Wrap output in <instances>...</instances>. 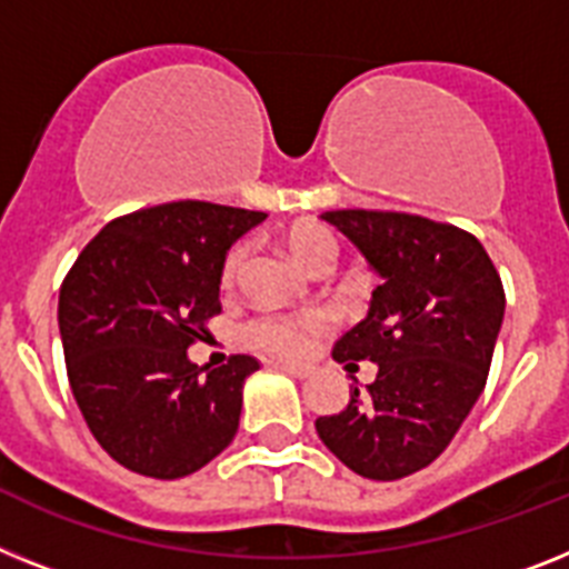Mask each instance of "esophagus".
Wrapping results in <instances>:
<instances>
[{"instance_id": "esophagus-1", "label": "esophagus", "mask_w": 569, "mask_h": 569, "mask_svg": "<svg viewBox=\"0 0 569 569\" xmlns=\"http://www.w3.org/2000/svg\"><path fill=\"white\" fill-rule=\"evenodd\" d=\"M274 370H280V373H289L295 376V379H307L309 376V367H298V365H286V361H274Z\"/></svg>"}]
</instances>
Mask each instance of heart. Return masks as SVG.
<instances>
[{"mask_svg": "<svg viewBox=\"0 0 569 569\" xmlns=\"http://www.w3.org/2000/svg\"><path fill=\"white\" fill-rule=\"evenodd\" d=\"M286 246L298 257L303 266H318L323 260H332L338 251V242L332 237V231L318 222H300L292 226L283 233ZM242 266H246V246L242 242H233L226 251L222 262H219V283L222 289H231L240 277ZM329 327L327 315L323 312H269L257 315L242 327V338H246L251 347L269 352L277 358H300L307 356L309 347L323 329Z\"/></svg>", "mask_w": 569, "mask_h": 569, "instance_id": "heart-1", "label": "heart"}]
</instances>
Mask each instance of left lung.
Returning <instances> with one entry per match:
<instances>
[{
	"label": "left lung",
	"instance_id": "left-lung-1",
	"mask_svg": "<svg viewBox=\"0 0 569 569\" xmlns=\"http://www.w3.org/2000/svg\"><path fill=\"white\" fill-rule=\"evenodd\" d=\"M381 274L370 315L336 343L338 365L373 361V385L315 419L356 475L399 480L437 460L489 379L506 295L475 233L399 211L323 213Z\"/></svg>",
	"mask_w": 569,
	"mask_h": 569
}]
</instances>
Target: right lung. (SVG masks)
Masks as SVG:
<instances>
[{
	"instance_id": "1",
	"label": "right lung",
	"mask_w": 569,
	"mask_h": 569,
	"mask_svg": "<svg viewBox=\"0 0 569 569\" xmlns=\"http://www.w3.org/2000/svg\"><path fill=\"white\" fill-rule=\"evenodd\" d=\"M262 211L181 202L112 219L60 286L66 373L89 431L123 469L193 475L240 428L251 356L199 367L188 347L222 312L219 262Z\"/></svg>"
}]
</instances>
